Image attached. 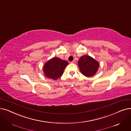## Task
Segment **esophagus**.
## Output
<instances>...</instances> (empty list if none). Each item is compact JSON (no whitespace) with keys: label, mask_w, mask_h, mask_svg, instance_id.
<instances>
[{"label":"esophagus","mask_w":131,"mask_h":131,"mask_svg":"<svg viewBox=\"0 0 131 131\" xmlns=\"http://www.w3.org/2000/svg\"><path fill=\"white\" fill-rule=\"evenodd\" d=\"M71 62V63H73V64H75V61L74 60L72 61Z\"/></svg>","instance_id":"1"}]
</instances>
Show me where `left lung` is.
Listing matches in <instances>:
<instances>
[{
    "instance_id": "left-lung-1",
    "label": "left lung",
    "mask_w": 131,
    "mask_h": 131,
    "mask_svg": "<svg viewBox=\"0 0 131 131\" xmlns=\"http://www.w3.org/2000/svg\"><path fill=\"white\" fill-rule=\"evenodd\" d=\"M78 65L82 74L87 77L94 75L99 67V64L97 61L86 55L81 57L78 61Z\"/></svg>"
}]
</instances>
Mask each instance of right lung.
Segmentation results:
<instances>
[{
	"mask_svg": "<svg viewBox=\"0 0 131 131\" xmlns=\"http://www.w3.org/2000/svg\"><path fill=\"white\" fill-rule=\"evenodd\" d=\"M68 64L69 63L66 61L54 57L45 64L43 67L44 73L48 78L57 80L62 75L65 68Z\"/></svg>",
	"mask_w": 131,
	"mask_h": 131,
	"instance_id": "add662e5",
	"label": "right lung"
}]
</instances>
